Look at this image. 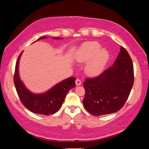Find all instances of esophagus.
Returning a JSON list of instances; mask_svg holds the SVG:
<instances>
[{
	"mask_svg": "<svg viewBox=\"0 0 149 149\" xmlns=\"http://www.w3.org/2000/svg\"><path fill=\"white\" fill-rule=\"evenodd\" d=\"M75 84L77 86H80V85H81V81L79 79H77L76 81H75Z\"/></svg>",
	"mask_w": 149,
	"mask_h": 149,
	"instance_id": "obj_1",
	"label": "esophagus"
}]
</instances>
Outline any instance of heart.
<instances>
[{
    "label": "heart",
    "mask_w": 149,
    "mask_h": 149,
    "mask_svg": "<svg viewBox=\"0 0 149 149\" xmlns=\"http://www.w3.org/2000/svg\"><path fill=\"white\" fill-rule=\"evenodd\" d=\"M95 42H88L79 49L75 59L78 62H87L86 71L90 75H97L104 70L109 59V53Z\"/></svg>",
    "instance_id": "b5f03b06"
}]
</instances>
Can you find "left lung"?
<instances>
[{"label": "left lung", "mask_w": 149, "mask_h": 149, "mask_svg": "<svg viewBox=\"0 0 149 149\" xmlns=\"http://www.w3.org/2000/svg\"><path fill=\"white\" fill-rule=\"evenodd\" d=\"M134 84L132 58L126 49L120 52L113 65L100 75L86 78L83 105L94 116L111 114L120 110L128 98Z\"/></svg>", "instance_id": "8db88e82"}]
</instances>
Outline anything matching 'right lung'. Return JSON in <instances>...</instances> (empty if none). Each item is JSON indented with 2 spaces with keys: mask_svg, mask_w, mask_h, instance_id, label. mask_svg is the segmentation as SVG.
I'll use <instances>...</instances> for the list:
<instances>
[{
  "mask_svg": "<svg viewBox=\"0 0 149 149\" xmlns=\"http://www.w3.org/2000/svg\"><path fill=\"white\" fill-rule=\"evenodd\" d=\"M45 38H47L46 36H42L37 40ZM54 38L59 39L60 38ZM22 53V52L17 59L13 77L15 86L21 102L28 110L36 114L49 116L55 113L61 107L68 92L72 88L75 87L76 78H68L55 85L45 93L33 94L27 90L19 78V63Z\"/></svg>",
  "mask_w": 149,
  "mask_h": 149,
  "instance_id": "1",
  "label": "right lung"
}]
</instances>
